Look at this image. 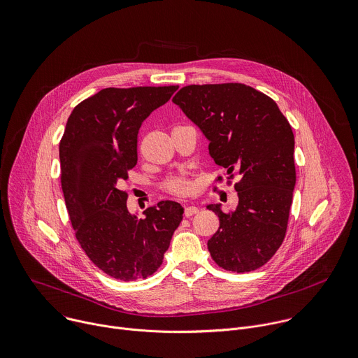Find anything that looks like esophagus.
<instances>
[{
  "label": "esophagus",
  "mask_w": 358,
  "mask_h": 358,
  "mask_svg": "<svg viewBox=\"0 0 358 358\" xmlns=\"http://www.w3.org/2000/svg\"><path fill=\"white\" fill-rule=\"evenodd\" d=\"M199 213V208L197 207H194V206H189V207H186L185 208V217H192V216H194V214H197Z\"/></svg>",
  "instance_id": "1"
}]
</instances>
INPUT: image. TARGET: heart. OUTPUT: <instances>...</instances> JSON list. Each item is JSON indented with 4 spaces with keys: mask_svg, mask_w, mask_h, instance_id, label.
<instances>
[{
    "mask_svg": "<svg viewBox=\"0 0 358 358\" xmlns=\"http://www.w3.org/2000/svg\"><path fill=\"white\" fill-rule=\"evenodd\" d=\"M164 190L172 196H176V197H185V196H189L193 193L194 190V185L193 182L187 178V176H183V175H173V176H169L164 185H162Z\"/></svg>",
    "mask_w": 358,
    "mask_h": 358,
    "instance_id": "b5f03b06",
    "label": "heart"
}]
</instances>
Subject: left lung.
Returning a JSON list of instances; mask_svg holds the SVG:
<instances>
[{
    "instance_id": "8db88e82",
    "label": "left lung",
    "mask_w": 358,
    "mask_h": 358,
    "mask_svg": "<svg viewBox=\"0 0 358 358\" xmlns=\"http://www.w3.org/2000/svg\"><path fill=\"white\" fill-rule=\"evenodd\" d=\"M173 103L210 141L211 158L227 169V185L241 176L234 183L236 211L207 206L220 220L207 243L211 258L231 272L258 269L287 236L296 183L289 121L271 97L241 83L185 86Z\"/></svg>"
}]
</instances>
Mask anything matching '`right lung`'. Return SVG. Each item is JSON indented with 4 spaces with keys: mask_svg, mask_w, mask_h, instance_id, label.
Returning <instances> with one entry per match:
<instances>
[{
    "mask_svg": "<svg viewBox=\"0 0 358 358\" xmlns=\"http://www.w3.org/2000/svg\"><path fill=\"white\" fill-rule=\"evenodd\" d=\"M178 87L103 89L73 108L60 139V183L76 240L92 262L115 279L155 273L183 219L182 206L171 200L136 219L120 187L136 165L142 121Z\"/></svg>",
    "mask_w": 358,
    "mask_h": 358,
    "instance_id": "right-lung-1",
    "label": "right lung"
}]
</instances>
